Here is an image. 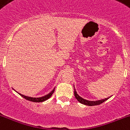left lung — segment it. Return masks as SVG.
<instances>
[{
  "instance_id": "obj_1",
  "label": "left lung",
  "mask_w": 130,
  "mask_h": 130,
  "mask_svg": "<svg viewBox=\"0 0 130 130\" xmlns=\"http://www.w3.org/2000/svg\"><path fill=\"white\" fill-rule=\"evenodd\" d=\"M74 95H75V99L77 100L78 102L82 104H84V105H88V106H94V105H100V104H102L104 103V102L106 101L108 99H105V100H100V101H96V102H91V101H88L86 100H84V99H82L81 97L79 96L77 94V92L75 91V89H74Z\"/></svg>"
}]
</instances>
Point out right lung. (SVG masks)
<instances>
[{"label":"right lung","mask_w":130,"mask_h":130,"mask_svg":"<svg viewBox=\"0 0 130 130\" xmlns=\"http://www.w3.org/2000/svg\"><path fill=\"white\" fill-rule=\"evenodd\" d=\"M54 91H55V89H54L51 92V93H49L48 94H47V95L44 96H43V97H41V98H31V97L26 96L23 95V94H20V93H19V94H20L21 96L23 97L24 99H25L26 100H29V101H30V102H42L46 101V100H47L48 99H50V97L51 96V95L53 94Z\"/></svg>","instance_id":"right-lung-1"}]
</instances>
